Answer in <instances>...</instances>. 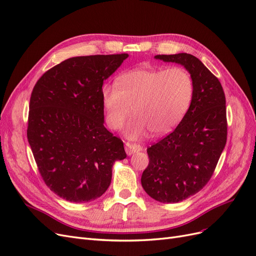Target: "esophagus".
I'll return each mask as SVG.
<instances>
[{"label":"esophagus","mask_w":256,"mask_h":256,"mask_svg":"<svg viewBox=\"0 0 256 256\" xmlns=\"http://www.w3.org/2000/svg\"><path fill=\"white\" fill-rule=\"evenodd\" d=\"M125 150H126L128 156H130V154L142 150V146L140 144H132V143L127 142L126 146H125Z\"/></svg>","instance_id":"1"}]
</instances>
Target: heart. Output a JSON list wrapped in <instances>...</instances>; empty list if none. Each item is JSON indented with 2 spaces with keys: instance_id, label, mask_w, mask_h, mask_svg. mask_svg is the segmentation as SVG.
<instances>
[{
  "instance_id": "obj_1",
  "label": "heart",
  "mask_w": 256,
  "mask_h": 256,
  "mask_svg": "<svg viewBox=\"0 0 256 256\" xmlns=\"http://www.w3.org/2000/svg\"><path fill=\"white\" fill-rule=\"evenodd\" d=\"M193 92L192 76L184 67H140L120 74L118 85H102L100 97L111 129H120L134 110L125 134L136 140L150 130L157 136L171 132L187 114Z\"/></svg>"
}]
</instances>
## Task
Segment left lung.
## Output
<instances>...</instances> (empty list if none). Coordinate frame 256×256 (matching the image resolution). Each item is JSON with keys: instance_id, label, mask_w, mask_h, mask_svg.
<instances>
[{"instance_id": "left-lung-1", "label": "left lung", "mask_w": 256, "mask_h": 256, "mask_svg": "<svg viewBox=\"0 0 256 256\" xmlns=\"http://www.w3.org/2000/svg\"><path fill=\"white\" fill-rule=\"evenodd\" d=\"M154 58L182 65L194 84L182 120L173 132L147 148L150 164L141 178L150 198L178 203L202 190L214 174L228 136L226 95L218 78L191 54H159Z\"/></svg>"}]
</instances>
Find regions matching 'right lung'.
Masks as SVG:
<instances>
[{
  "label": "right lung",
  "instance_id": "add662e5",
  "mask_svg": "<svg viewBox=\"0 0 256 256\" xmlns=\"http://www.w3.org/2000/svg\"><path fill=\"white\" fill-rule=\"evenodd\" d=\"M127 53L76 56L46 72L30 100L28 140L44 182L68 202L86 203L109 188L124 143L104 126V81Z\"/></svg>",
  "mask_w": 256,
  "mask_h": 256
}]
</instances>
